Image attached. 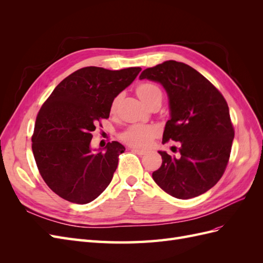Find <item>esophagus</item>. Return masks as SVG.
I'll use <instances>...</instances> for the list:
<instances>
[{
    "label": "esophagus",
    "mask_w": 263,
    "mask_h": 263,
    "mask_svg": "<svg viewBox=\"0 0 263 263\" xmlns=\"http://www.w3.org/2000/svg\"><path fill=\"white\" fill-rule=\"evenodd\" d=\"M132 151H133V153H135V154L139 155V156H144V155L147 154L146 150H140V149H137V148H132Z\"/></svg>",
    "instance_id": "1"
}]
</instances>
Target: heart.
Segmentation results:
<instances>
[{
  "label": "heart",
  "mask_w": 263,
  "mask_h": 263,
  "mask_svg": "<svg viewBox=\"0 0 263 263\" xmlns=\"http://www.w3.org/2000/svg\"><path fill=\"white\" fill-rule=\"evenodd\" d=\"M136 93L138 98L146 103L149 99L154 97L157 93H161L160 89L155 84L151 83H141L136 87ZM117 99L112 103V110L116 107ZM159 129L158 127L153 125L144 124H135L130 125L121 134V138L125 144L136 148H147L150 146L153 140L158 136Z\"/></svg>",
  "instance_id": "1"
}]
</instances>
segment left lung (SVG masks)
<instances>
[{"instance_id":"left-lung-1","label":"left lung","mask_w":263,"mask_h":263,"mask_svg":"<svg viewBox=\"0 0 263 263\" xmlns=\"http://www.w3.org/2000/svg\"><path fill=\"white\" fill-rule=\"evenodd\" d=\"M140 80L160 83L168 94L170 119L162 142H181L178 157L158 151L160 168L153 179L180 200L205 193L227 166L235 136L227 102L208 79L183 62L164 61L144 70Z\"/></svg>"}]
</instances>
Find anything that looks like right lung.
<instances>
[{
    "label": "right lung",
    "instance_id": "add662e5",
    "mask_svg": "<svg viewBox=\"0 0 263 263\" xmlns=\"http://www.w3.org/2000/svg\"><path fill=\"white\" fill-rule=\"evenodd\" d=\"M139 67L107 70L85 67L54 87L38 112L31 149L46 184L65 200L86 204L113 179L125 147L108 142L104 151L91 148L92 134L108 118L117 95L136 79Z\"/></svg>",
    "mask_w": 263,
    "mask_h": 263
}]
</instances>
